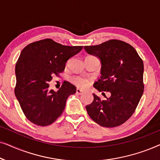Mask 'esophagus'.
Here are the masks:
<instances>
[{
    "label": "esophagus",
    "instance_id": "obj_1",
    "mask_svg": "<svg viewBox=\"0 0 160 160\" xmlns=\"http://www.w3.org/2000/svg\"><path fill=\"white\" fill-rule=\"evenodd\" d=\"M83 93H84V92H83L82 90H81L80 89H78V88L76 89V94H77V95H82Z\"/></svg>",
    "mask_w": 160,
    "mask_h": 160
}]
</instances>
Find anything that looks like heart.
Returning <instances> with one entry per match:
<instances>
[{
	"instance_id": "obj_1",
	"label": "heart",
	"mask_w": 160,
	"mask_h": 160,
	"mask_svg": "<svg viewBox=\"0 0 160 160\" xmlns=\"http://www.w3.org/2000/svg\"><path fill=\"white\" fill-rule=\"evenodd\" d=\"M72 81L76 86L81 89L87 88L90 84V80L88 79V78L80 77V76H75V77L73 78Z\"/></svg>"
}]
</instances>
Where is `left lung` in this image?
I'll list each match as a JSON object with an SVG mask.
<instances>
[{"label": "left lung", "instance_id": "1", "mask_svg": "<svg viewBox=\"0 0 160 160\" xmlns=\"http://www.w3.org/2000/svg\"><path fill=\"white\" fill-rule=\"evenodd\" d=\"M84 49L101 62V76L94 87L111 93L110 98L105 96V100L93 94L92 102L86 106L87 113L100 126L121 125L133 114L143 95V60L132 46L116 39L85 46Z\"/></svg>", "mask_w": 160, "mask_h": 160}]
</instances>
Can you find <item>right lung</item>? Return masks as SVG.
I'll return each instance as SVG.
<instances>
[{
	"label": "right lung",
	"mask_w": 160,
	"mask_h": 160,
	"mask_svg": "<svg viewBox=\"0 0 160 160\" xmlns=\"http://www.w3.org/2000/svg\"><path fill=\"white\" fill-rule=\"evenodd\" d=\"M82 46H63L46 38L31 43L22 50L16 63L14 93L27 119L36 125L53 123L64 111L70 95L76 87L65 81L58 92L49 89L52 76L65 70L71 57L82 49Z\"/></svg>",
	"instance_id": "add662e5"
}]
</instances>
